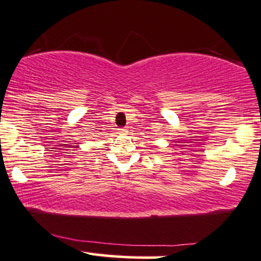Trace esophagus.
<instances>
[{
  "label": "esophagus",
  "mask_w": 261,
  "mask_h": 261,
  "mask_svg": "<svg viewBox=\"0 0 261 261\" xmlns=\"http://www.w3.org/2000/svg\"><path fill=\"white\" fill-rule=\"evenodd\" d=\"M118 131H119V133H120V134H127V128L126 127H120V128H118Z\"/></svg>",
  "instance_id": "34e87169"
}]
</instances>
